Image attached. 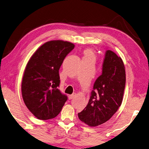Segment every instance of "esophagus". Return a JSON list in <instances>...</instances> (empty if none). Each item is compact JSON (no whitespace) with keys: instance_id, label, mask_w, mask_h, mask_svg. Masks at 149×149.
I'll return each instance as SVG.
<instances>
[{"instance_id":"34e87169","label":"esophagus","mask_w":149,"mask_h":149,"mask_svg":"<svg viewBox=\"0 0 149 149\" xmlns=\"http://www.w3.org/2000/svg\"><path fill=\"white\" fill-rule=\"evenodd\" d=\"M75 96V94H72V95H69V100H71L74 98V97Z\"/></svg>"}]
</instances>
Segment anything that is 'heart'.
<instances>
[{
	"mask_svg": "<svg viewBox=\"0 0 149 149\" xmlns=\"http://www.w3.org/2000/svg\"><path fill=\"white\" fill-rule=\"evenodd\" d=\"M84 54H85V56H94V54H93V52L91 49H86L84 51Z\"/></svg>",
	"mask_w": 149,
	"mask_h": 149,
	"instance_id": "b5f03b06",
	"label": "heart"
}]
</instances>
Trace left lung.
<instances>
[{"mask_svg":"<svg viewBox=\"0 0 149 149\" xmlns=\"http://www.w3.org/2000/svg\"><path fill=\"white\" fill-rule=\"evenodd\" d=\"M125 69L121 57L111 50L106 51L102 74L95 81L87 106L78 114L82 122L90 127L98 126L118 111L125 86Z\"/></svg>","mask_w":149,"mask_h":149,"instance_id":"8db88e82","label":"left lung"}]
</instances>
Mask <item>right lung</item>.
<instances>
[{"label": "right lung", "mask_w": 149, "mask_h": 149, "mask_svg": "<svg viewBox=\"0 0 149 149\" xmlns=\"http://www.w3.org/2000/svg\"><path fill=\"white\" fill-rule=\"evenodd\" d=\"M74 44L51 40L39 47L27 63L22 81V96L30 112L41 120L54 118L68 100L58 87L59 69Z\"/></svg>", "instance_id": "add662e5"}]
</instances>
